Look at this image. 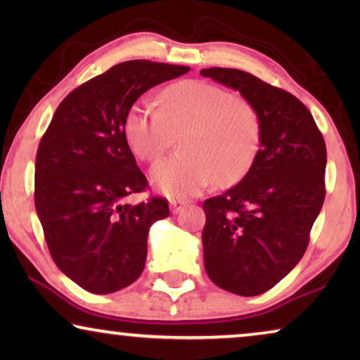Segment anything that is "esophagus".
<instances>
[{
  "label": "esophagus",
  "instance_id": "esophagus-1",
  "mask_svg": "<svg viewBox=\"0 0 360 360\" xmlns=\"http://www.w3.org/2000/svg\"><path fill=\"white\" fill-rule=\"evenodd\" d=\"M184 206H185V203L184 201H176V200H170V211L172 213H179V211H181L184 210Z\"/></svg>",
  "mask_w": 360,
  "mask_h": 360
}]
</instances>
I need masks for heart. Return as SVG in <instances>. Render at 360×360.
<instances>
[{
  "label": "heart",
  "instance_id": "heart-1",
  "mask_svg": "<svg viewBox=\"0 0 360 360\" xmlns=\"http://www.w3.org/2000/svg\"><path fill=\"white\" fill-rule=\"evenodd\" d=\"M185 131L181 150L152 170L172 198H190L211 181L224 186L248 174L262 142V117L254 105L208 82L186 80L162 93L159 108L136 103L126 116V137L139 159L154 164Z\"/></svg>",
  "mask_w": 360,
  "mask_h": 360
}]
</instances>
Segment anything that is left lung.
Masks as SVG:
<instances>
[{
    "label": "left lung",
    "mask_w": 360,
    "mask_h": 360,
    "mask_svg": "<svg viewBox=\"0 0 360 360\" xmlns=\"http://www.w3.org/2000/svg\"><path fill=\"white\" fill-rule=\"evenodd\" d=\"M201 75L238 90L262 117V142L238 185L203 203L205 269L240 297L275 287L303 257L321 211L326 144L308 108L292 93L238 68Z\"/></svg>",
    "instance_id": "obj_1"
}]
</instances>
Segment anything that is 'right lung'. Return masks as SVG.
I'll return each instance as SVG.
<instances>
[{"label":"right lung","instance_id":"add662e5","mask_svg":"<svg viewBox=\"0 0 360 360\" xmlns=\"http://www.w3.org/2000/svg\"><path fill=\"white\" fill-rule=\"evenodd\" d=\"M190 67L149 60L117 63L68 93L36 155L34 201L57 267L86 292L105 295L139 278L147 234L170 214L169 201L126 196L147 188L126 139L137 98Z\"/></svg>","mask_w":360,"mask_h":360}]
</instances>
